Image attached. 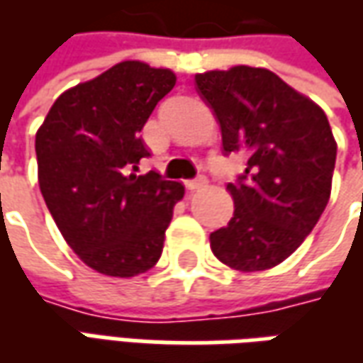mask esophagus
Wrapping results in <instances>:
<instances>
[{
  "instance_id": "obj_1",
  "label": "esophagus",
  "mask_w": 363,
  "mask_h": 363,
  "mask_svg": "<svg viewBox=\"0 0 363 363\" xmlns=\"http://www.w3.org/2000/svg\"><path fill=\"white\" fill-rule=\"evenodd\" d=\"M206 177H198V179H192V181H186V189L189 190H198L206 186Z\"/></svg>"
}]
</instances>
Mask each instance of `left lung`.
I'll use <instances>...</instances> for the list:
<instances>
[{"label":"left lung","instance_id":"left-lung-1","mask_svg":"<svg viewBox=\"0 0 363 363\" xmlns=\"http://www.w3.org/2000/svg\"><path fill=\"white\" fill-rule=\"evenodd\" d=\"M221 128L223 153L247 155L228 190L235 212L210 235L218 259L241 272L280 264L303 243L330 198L336 142L327 114L264 67L196 74Z\"/></svg>","mask_w":363,"mask_h":363}]
</instances>
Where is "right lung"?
Wrapping results in <instances>:
<instances>
[{
    "label": "right lung",
    "mask_w": 363,
    "mask_h": 363,
    "mask_svg": "<svg viewBox=\"0 0 363 363\" xmlns=\"http://www.w3.org/2000/svg\"><path fill=\"white\" fill-rule=\"evenodd\" d=\"M171 69L120 62L64 91L36 132L38 184L67 245L93 270L132 278L155 267L181 182L135 174L150 151L140 138L173 89Z\"/></svg>",
    "instance_id": "right-lung-1"
}]
</instances>
